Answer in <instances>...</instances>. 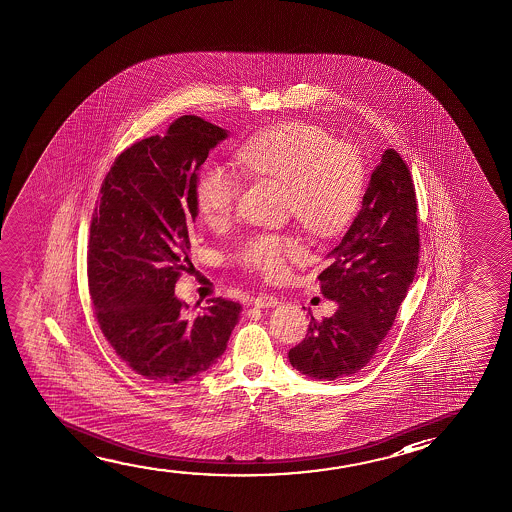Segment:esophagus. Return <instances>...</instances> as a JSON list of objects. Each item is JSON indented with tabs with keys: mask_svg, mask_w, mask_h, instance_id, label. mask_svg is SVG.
Listing matches in <instances>:
<instances>
[{
	"mask_svg": "<svg viewBox=\"0 0 512 512\" xmlns=\"http://www.w3.org/2000/svg\"><path fill=\"white\" fill-rule=\"evenodd\" d=\"M252 301L259 308H273L278 304V297L271 296V294H260V296L253 297Z\"/></svg>",
	"mask_w": 512,
	"mask_h": 512,
	"instance_id": "obj_1",
	"label": "esophagus"
}]
</instances>
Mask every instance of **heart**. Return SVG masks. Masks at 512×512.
Returning <instances> with one entry per match:
<instances>
[{"label":"heart","instance_id":"obj_1","mask_svg":"<svg viewBox=\"0 0 512 512\" xmlns=\"http://www.w3.org/2000/svg\"><path fill=\"white\" fill-rule=\"evenodd\" d=\"M243 176L285 185V206L320 237L347 229L363 202V156L349 142H336L324 128L285 121L248 137L234 151ZM195 204L209 227H223L234 215L239 181L220 163H204L193 185ZM301 253L296 237L262 232L237 248L241 266L266 278L285 273L287 260Z\"/></svg>","mask_w":512,"mask_h":512}]
</instances>
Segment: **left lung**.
<instances>
[{
	"label": "left lung",
	"mask_w": 512,
	"mask_h": 512,
	"mask_svg": "<svg viewBox=\"0 0 512 512\" xmlns=\"http://www.w3.org/2000/svg\"><path fill=\"white\" fill-rule=\"evenodd\" d=\"M419 264L417 200L400 153L386 149L371 174L363 208L320 273V290L340 304L333 317H312L290 349L297 371L317 380L352 377L368 366L393 327Z\"/></svg>",
	"instance_id": "1"
}]
</instances>
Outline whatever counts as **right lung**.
<instances>
[{
  "label": "right lung",
  "mask_w": 512,
  "mask_h": 512,
  "mask_svg": "<svg viewBox=\"0 0 512 512\" xmlns=\"http://www.w3.org/2000/svg\"><path fill=\"white\" fill-rule=\"evenodd\" d=\"M227 130L181 116L126 148L107 172L89 229L88 283L98 326L137 375L179 384L222 356L241 304L216 297L197 315L174 296L190 269L199 213L193 185Z\"/></svg>",
  "instance_id": "obj_1"
}]
</instances>
